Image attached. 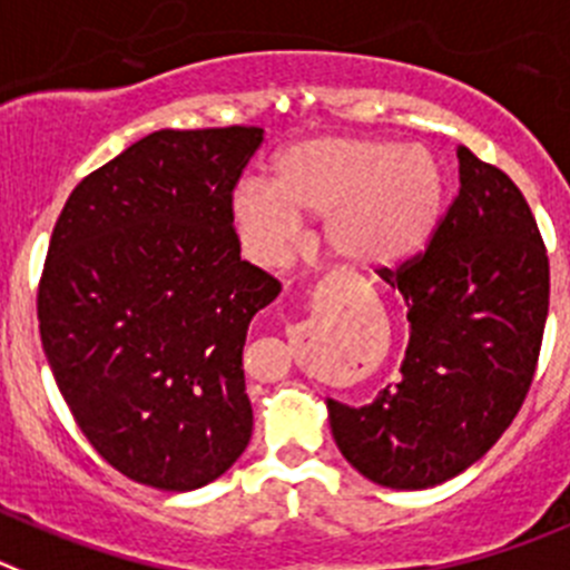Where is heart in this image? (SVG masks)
<instances>
[{"instance_id": "1", "label": "heart", "mask_w": 570, "mask_h": 570, "mask_svg": "<svg viewBox=\"0 0 570 570\" xmlns=\"http://www.w3.org/2000/svg\"><path fill=\"white\" fill-rule=\"evenodd\" d=\"M444 174L433 154L382 137L301 140L273 159L269 185L242 183L230 216L249 255L286 258L303 219H323V244L345 273L405 264L433 236Z\"/></svg>"}]
</instances>
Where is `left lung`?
Segmentation results:
<instances>
[{"label":"left lung","mask_w":570,"mask_h":570,"mask_svg":"<svg viewBox=\"0 0 570 570\" xmlns=\"http://www.w3.org/2000/svg\"><path fill=\"white\" fill-rule=\"evenodd\" d=\"M459 179L428 249L382 275L407 303L402 380L365 407L326 402L340 453L387 489L435 487L483 459L540 357L549 255L529 202L466 146Z\"/></svg>","instance_id":"left-lung-1"}]
</instances>
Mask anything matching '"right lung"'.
<instances>
[{
	"label": "right lung",
	"mask_w": 570,
	"mask_h": 570,
	"mask_svg": "<svg viewBox=\"0 0 570 570\" xmlns=\"http://www.w3.org/2000/svg\"><path fill=\"white\" fill-rule=\"evenodd\" d=\"M261 140L154 131L83 177L52 230L47 363L100 459L146 487H205L253 435L244 340L281 284L242 261L230 199Z\"/></svg>",
	"instance_id": "1"
}]
</instances>
